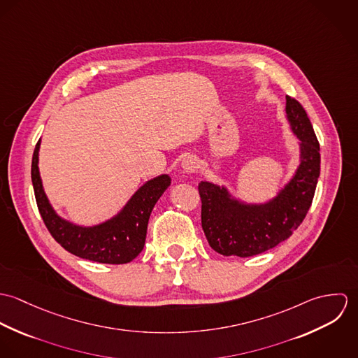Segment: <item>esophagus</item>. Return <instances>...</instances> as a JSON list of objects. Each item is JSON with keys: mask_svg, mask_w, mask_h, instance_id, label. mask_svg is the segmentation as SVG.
I'll use <instances>...</instances> for the list:
<instances>
[{"mask_svg": "<svg viewBox=\"0 0 358 358\" xmlns=\"http://www.w3.org/2000/svg\"><path fill=\"white\" fill-rule=\"evenodd\" d=\"M199 166H200V161L194 155H189L182 159V168L186 173H196L199 171Z\"/></svg>", "mask_w": 358, "mask_h": 358, "instance_id": "34e87169", "label": "esophagus"}]
</instances>
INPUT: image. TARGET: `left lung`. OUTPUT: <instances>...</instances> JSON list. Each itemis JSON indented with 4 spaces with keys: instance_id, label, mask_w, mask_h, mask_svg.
I'll list each match as a JSON object with an SVG mask.
<instances>
[{
    "instance_id": "8db88e82",
    "label": "left lung",
    "mask_w": 358,
    "mask_h": 358,
    "mask_svg": "<svg viewBox=\"0 0 358 358\" xmlns=\"http://www.w3.org/2000/svg\"><path fill=\"white\" fill-rule=\"evenodd\" d=\"M285 113L299 141V162L273 199L248 203L224 185H199L205 237L220 255L248 257L268 251L289 238L306 216L320 176V145L301 103L287 96Z\"/></svg>"
}]
</instances>
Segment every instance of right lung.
Wrapping results in <instances>:
<instances>
[{
    "instance_id": "1",
    "label": "right lung",
    "mask_w": 358,
    "mask_h": 358,
    "mask_svg": "<svg viewBox=\"0 0 358 358\" xmlns=\"http://www.w3.org/2000/svg\"><path fill=\"white\" fill-rule=\"evenodd\" d=\"M38 141L31 161V182L41 217L52 237L70 254L98 263L122 264L134 260L145 247L148 223L158 199L171 186V176L158 175L145 182L111 217L80 224L60 216L52 206L40 175Z\"/></svg>"
}]
</instances>
